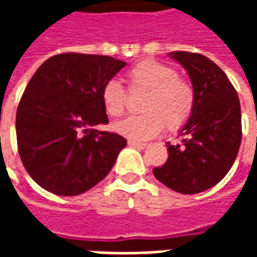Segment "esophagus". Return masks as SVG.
Masks as SVG:
<instances>
[{"instance_id": "esophagus-1", "label": "esophagus", "mask_w": 257, "mask_h": 257, "mask_svg": "<svg viewBox=\"0 0 257 257\" xmlns=\"http://www.w3.org/2000/svg\"><path fill=\"white\" fill-rule=\"evenodd\" d=\"M128 146H131V147H135V149H140V150L146 149L145 143H139V142H135V140H128Z\"/></svg>"}]
</instances>
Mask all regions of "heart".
<instances>
[{
  "label": "heart",
  "mask_w": 257,
  "mask_h": 257,
  "mask_svg": "<svg viewBox=\"0 0 257 257\" xmlns=\"http://www.w3.org/2000/svg\"><path fill=\"white\" fill-rule=\"evenodd\" d=\"M132 89L146 90L142 115H132L114 123V131L135 142L153 139L164 126L176 131L187 122L195 103L193 86L179 77L178 71L156 60H143L126 74ZM101 103L110 117L125 111L126 95L117 79H110L101 88Z\"/></svg>",
  "instance_id": "obj_1"
}]
</instances>
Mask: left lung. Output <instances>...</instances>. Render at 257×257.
<instances>
[{"instance_id":"8db88e82","label":"left lung","mask_w":257,"mask_h":257,"mask_svg":"<svg viewBox=\"0 0 257 257\" xmlns=\"http://www.w3.org/2000/svg\"><path fill=\"white\" fill-rule=\"evenodd\" d=\"M193 85L195 103L179 131L182 145L168 143V160L153 173L162 184L182 194L213 187L226 176L241 145V106L224 71L199 53L171 52Z\"/></svg>"}]
</instances>
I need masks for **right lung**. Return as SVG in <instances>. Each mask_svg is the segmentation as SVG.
Segmentation results:
<instances>
[{"label": "right lung", "mask_w": 257, "mask_h": 257, "mask_svg": "<svg viewBox=\"0 0 257 257\" xmlns=\"http://www.w3.org/2000/svg\"><path fill=\"white\" fill-rule=\"evenodd\" d=\"M125 64L111 56L60 53L31 77L16 111V138L26 171L42 189L78 195L111 171L126 140L96 126L108 122L101 88Z\"/></svg>", "instance_id": "add662e5"}]
</instances>
